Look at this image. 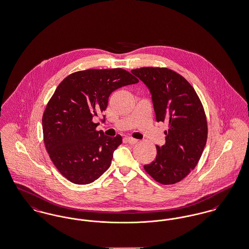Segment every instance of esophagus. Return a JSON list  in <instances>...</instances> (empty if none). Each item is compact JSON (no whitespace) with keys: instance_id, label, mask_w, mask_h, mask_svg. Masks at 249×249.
Segmentation results:
<instances>
[{"instance_id":"esophagus-1","label":"esophagus","mask_w":249,"mask_h":249,"mask_svg":"<svg viewBox=\"0 0 249 249\" xmlns=\"http://www.w3.org/2000/svg\"><path fill=\"white\" fill-rule=\"evenodd\" d=\"M125 139H126V141H127V142H130L131 144L138 142V140H137V139H134V138H131V137H126Z\"/></svg>"}]
</instances>
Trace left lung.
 Here are the masks:
<instances>
[{
	"mask_svg": "<svg viewBox=\"0 0 249 249\" xmlns=\"http://www.w3.org/2000/svg\"><path fill=\"white\" fill-rule=\"evenodd\" d=\"M151 94L156 120L167 122L165 144L157 145L146 173L163 185L176 184L196 167L207 139V121L201 101L182 75L167 68L131 70Z\"/></svg>",
	"mask_w": 249,
	"mask_h": 249,
	"instance_id": "1",
	"label": "left lung"
}]
</instances>
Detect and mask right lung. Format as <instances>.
Wrapping results in <instances>:
<instances>
[{"instance_id":"add662e5","label":"right lung","mask_w":249,"mask_h":249,"mask_svg":"<svg viewBox=\"0 0 249 249\" xmlns=\"http://www.w3.org/2000/svg\"><path fill=\"white\" fill-rule=\"evenodd\" d=\"M138 82L120 68L89 69L68 75L56 89L43 116L44 141L54 165L71 183L90 184L111 165L122 137L97 131L92 119L106 111L114 90Z\"/></svg>"}]
</instances>
